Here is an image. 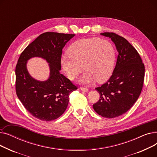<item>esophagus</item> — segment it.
<instances>
[{
  "mask_svg": "<svg viewBox=\"0 0 157 157\" xmlns=\"http://www.w3.org/2000/svg\"><path fill=\"white\" fill-rule=\"evenodd\" d=\"M80 90H81L82 92H88V89L87 88H84V87H81Z\"/></svg>",
  "mask_w": 157,
  "mask_h": 157,
  "instance_id": "34e87169",
  "label": "esophagus"
}]
</instances>
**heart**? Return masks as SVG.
<instances>
[{"label": "heart", "mask_w": 157, "mask_h": 157, "mask_svg": "<svg viewBox=\"0 0 157 157\" xmlns=\"http://www.w3.org/2000/svg\"><path fill=\"white\" fill-rule=\"evenodd\" d=\"M68 53L62 56L60 64L70 79L76 78L83 68L86 71L78 80L81 84H91L96 80L102 83L111 76L116 60V49L109 40L80 39L70 46Z\"/></svg>", "instance_id": "obj_1"}]
</instances>
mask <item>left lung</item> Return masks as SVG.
Masks as SVG:
<instances>
[{"label":"left lung","instance_id":"8db88e82","mask_svg":"<svg viewBox=\"0 0 157 157\" xmlns=\"http://www.w3.org/2000/svg\"><path fill=\"white\" fill-rule=\"evenodd\" d=\"M101 35L111 38L118 55L109 79L95 88L100 99L93 108L102 117L113 118L125 113L137 100L143 88L145 69L141 56L127 39L112 32Z\"/></svg>","mask_w":157,"mask_h":157}]
</instances>
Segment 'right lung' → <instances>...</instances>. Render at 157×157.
Listing matches in <instances>:
<instances>
[{
	"mask_svg": "<svg viewBox=\"0 0 157 157\" xmlns=\"http://www.w3.org/2000/svg\"><path fill=\"white\" fill-rule=\"evenodd\" d=\"M75 34L46 32L40 34L21 53L16 66V91L25 109L42 121L54 120L65 112L69 97L77 87L60 72L62 49ZM39 57L48 63L50 76L45 81L31 76L26 65Z\"/></svg>",
	"mask_w": 157,
	"mask_h": 157,
	"instance_id": "right-lung-1",
	"label": "right lung"
}]
</instances>
